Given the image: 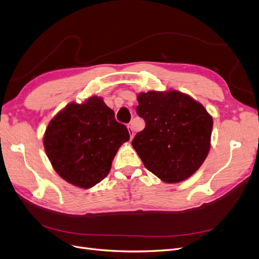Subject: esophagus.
<instances>
[{"label":"esophagus","mask_w":259,"mask_h":259,"mask_svg":"<svg viewBox=\"0 0 259 259\" xmlns=\"http://www.w3.org/2000/svg\"><path fill=\"white\" fill-rule=\"evenodd\" d=\"M128 129H129V133H130V138L132 139V138H133V135H135V133H133L132 127H131V126H128Z\"/></svg>","instance_id":"34e87169"}]
</instances>
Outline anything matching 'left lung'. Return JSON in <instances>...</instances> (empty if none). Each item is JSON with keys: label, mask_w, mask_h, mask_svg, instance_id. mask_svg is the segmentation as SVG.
<instances>
[{"label": "left lung", "mask_w": 259, "mask_h": 259, "mask_svg": "<svg viewBox=\"0 0 259 259\" xmlns=\"http://www.w3.org/2000/svg\"><path fill=\"white\" fill-rule=\"evenodd\" d=\"M137 113L145 128L132 146L145 167L167 184L192 176L210 149L213 120L202 104L178 91L140 93Z\"/></svg>", "instance_id": "obj_1"}]
</instances>
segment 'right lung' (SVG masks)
<instances>
[{
    "label": "right lung",
    "instance_id": "obj_1",
    "mask_svg": "<svg viewBox=\"0 0 259 259\" xmlns=\"http://www.w3.org/2000/svg\"><path fill=\"white\" fill-rule=\"evenodd\" d=\"M102 98L71 102L49 122L44 146L55 171L67 183L90 189L108 176L118 148L129 141Z\"/></svg>",
    "mask_w": 259,
    "mask_h": 259
}]
</instances>
